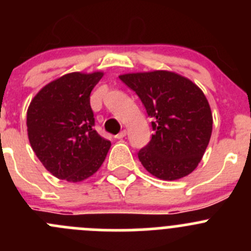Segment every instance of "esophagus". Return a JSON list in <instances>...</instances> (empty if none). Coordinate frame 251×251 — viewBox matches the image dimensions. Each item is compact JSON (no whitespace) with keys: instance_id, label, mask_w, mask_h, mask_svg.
<instances>
[{"instance_id":"obj_1","label":"esophagus","mask_w":251,"mask_h":251,"mask_svg":"<svg viewBox=\"0 0 251 251\" xmlns=\"http://www.w3.org/2000/svg\"><path fill=\"white\" fill-rule=\"evenodd\" d=\"M126 136V130H123L120 131V132L118 133V135L115 136V138H118V140H121V138H124Z\"/></svg>"}]
</instances>
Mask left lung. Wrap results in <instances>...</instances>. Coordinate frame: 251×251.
I'll list each match as a JSON object with an SVG mask.
<instances>
[{"label": "left lung", "instance_id": "1", "mask_svg": "<svg viewBox=\"0 0 251 251\" xmlns=\"http://www.w3.org/2000/svg\"><path fill=\"white\" fill-rule=\"evenodd\" d=\"M137 93L151 118L154 135L138 159L149 174L164 181L196 170L212 132V114L203 91L189 78L169 70L120 75Z\"/></svg>", "mask_w": 251, "mask_h": 251}]
</instances>
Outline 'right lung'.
Wrapping results in <instances>:
<instances>
[{"instance_id":"obj_1","label":"right lung","mask_w":251,"mask_h":251,"mask_svg":"<svg viewBox=\"0 0 251 251\" xmlns=\"http://www.w3.org/2000/svg\"><path fill=\"white\" fill-rule=\"evenodd\" d=\"M103 72L69 73L48 82L26 113L30 146L53 176L81 182L102 166L111 143L93 130L90 95Z\"/></svg>"}]
</instances>
